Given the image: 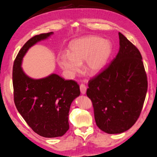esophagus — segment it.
Returning a JSON list of instances; mask_svg holds the SVG:
<instances>
[{
  "label": "esophagus",
  "mask_w": 157,
  "mask_h": 157,
  "mask_svg": "<svg viewBox=\"0 0 157 157\" xmlns=\"http://www.w3.org/2000/svg\"><path fill=\"white\" fill-rule=\"evenodd\" d=\"M79 88H80V91L81 93L82 94H85L86 92V90H87V88H86V86L84 84H82L79 86Z\"/></svg>",
  "instance_id": "34e87169"
}]
</instances>
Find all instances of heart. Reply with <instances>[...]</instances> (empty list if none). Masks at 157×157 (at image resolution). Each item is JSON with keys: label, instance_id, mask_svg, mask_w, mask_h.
<instances>
[{"label": "heart", "instance_id": "obj_1", "mask_svg": "<svg viewBox=\"0 0 157 157\" xmlns=\"http://www.w3.org/2000/svg\"><path fill=\"white\" fill-rule=\"evenodd\" d=\"M70 54L59 56L60 66L69 76L80 71L84 62V69L89 75H97L107 63L112 52V44L108 40L97 36H86L75 40L69 46Z\"/></svg>", "mask_w": 157, "mask_h": 157}]
</instances>
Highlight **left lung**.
I'll use <instances>...</instances> for the list:
<instances>
[{
	"instance_id": "1",
	"label": "left lung",
	"mask_w": 157,
	"mask_h": 157,
	"mask_svg": "<svg viewBox=\"0 0 157 157\" xmlns=\"http://www.w3.org/2000/svg\"><path fill=\"white\" fill-rule=\"evenodd\" d=\"M119 51L110 65L90 79L86 94L96 125L107 134H121L139 118L148 88L139 50L119 32Z\"/></svg>"
}]
</instances>
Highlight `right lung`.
Listing matches in <instances>:
<instances>
[{"mask_svg":"<svg viewBox=\"0 0 157 157\" xmlns=\"http://www.w3.org/2000/svg\"><path fill=\"white\" fill-rule=\"evenodd\" d=\"M52 34H41L29 39L18 52L13 67L16 108L33 131L45 138L65 134L69 128L70 106L80 94L79 86L75 81L65 80L55 73L35 79L23 71L22 60L28 49Z\"/></svg>","mask_w":157,"mask_h":157,"instance_id":"add662e5","label":"right lung"}]
</instances>
